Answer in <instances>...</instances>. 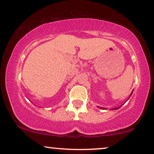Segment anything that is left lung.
Returning a JSON list of instances; mask_svg holds the SVG:
<instances>
[{
	"mask_svg": "<svg viewBox=\"0 0 154 154\" xmlns=\"http://www.w3.org/2000/svg\"><path fill=\"white\" fill-rule=\"evenodd\" d=\"M120 108V107H118V108H116V109H119Z\"/></svg>",
	"mask_w": 154,
	"mask_h": 154,
	"instance_id": "1",
	"label": "left lung"
}]
</instances>
